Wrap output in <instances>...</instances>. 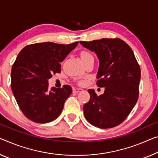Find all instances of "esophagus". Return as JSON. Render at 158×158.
<instances>
[{
  "label": "esophagus",
  "instance_id": "obj_1",
  "mask_svg": "<svg viewBox=\"0 0 158 158\" xmlns=\"http://www.w3.org/2000/svg\"><path fill=\"white\" fill-rule=\"evenodd\" d=\"M81 91H82V89H81V88H76V87L73 88V93H80V92H81Z\"/></svg>",
  "mask_w": 158,
  "mask_h": 158
}]
</instances>
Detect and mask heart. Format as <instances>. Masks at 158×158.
Listing matches in <instances>:
<instances>
[{"label": "heart", "instance_id": "b5f03b06", "mask_svg": "<svg viewBox=\"0 0 158 158\" xmlns=\"http://www.w3.org/2000/svg\"><path fill=\"white\" fill-rule=\"evenodd\" d=\"M81 59L82 60V61H85V60H86L87 59H91V58H93V56L90 53L88 52H85V51H84V52H82L81 53ZM84 83H85L84 81H80V84L82 85Z\"/></svg>", "mask_w": 158, "mask_h": 158}]
</instances>
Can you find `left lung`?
Here are the masks:
<instances>
[{
    "label": "left lung",
    "instance_id": "obj_1",
    "mask_svg": "<svg viewBox=\"0 0 158 158\" xmlns=\"http://www.w3.org/2000/svg\"><path fill=\"white\" fill-rule=\"evenodd\" d=\"M80 43L97 54L99 60L97 85L104 87L99 96L94 89H88L90 98L83 106L85 117L99 128L116 127L127 118L138 101L139 65L131 48L120 39Z\"/></svg>",
    "mask_w": 158,
    "mask_h": 158
}]
</instances>
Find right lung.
Here are the masks:
<instances>
[{"label": "right lung", "mask_w": 158, "mask_h": 158, "mask_svg": "<svg viewBox=\"0 0 158 158\" xmlns=\"http://www.w3.org/2000/svg\"><path fill=\"white\" fill-rule=\"evenodd\" d=\"M77 44L37 43L19 53L12 67L11 88L19 107L29 119L46 123L60 116L72 88L65 85L49 90L48 80L52 74L60 73V63Z\"/></svg>", "instance_id": "right-lung-1"}]
</instances>
